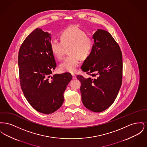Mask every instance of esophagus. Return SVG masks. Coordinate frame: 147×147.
<instances>
[{
    "instance_id": "1",
    "label": "esophagus",
    "mask_w": 147,
    "mask_h": 147,
    "mask_svg": "<svg viewBox=\"0 0 147 147\" xmlns=\"http://www.w3.org/2000/svg\"><path fill=\"white\" fill-rule=\"evenodd\" d=\"M71 75H72V77H73V79H76V76L75 74H72Z\"/></svg>"
}]
</instances>
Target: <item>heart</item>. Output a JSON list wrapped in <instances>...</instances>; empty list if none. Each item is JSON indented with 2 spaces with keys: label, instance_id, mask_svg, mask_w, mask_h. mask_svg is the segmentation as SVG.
<instances>
[{
  "label": "heart",
  "instance_id": "heart-1",
  "mask_svg": "<svg viewBox=\"0 0 147 147\" xmlns=\"http://www.w3.org/2000/svg\"><path fill=\"white\" fill-rule=\"evenodd\" d=\"M61 41L53 40L50 43L51 49L56 58L63 59L66 49L70 56L65 58L59 65L62 71L75 72L80 63V59L84 60L91 54L94 41L90 36H87L83 30L73 25L65 28L60 35Z\"/></svg>",
  "mask_w": 147,
  "mask_h": 147
}]
</instances>
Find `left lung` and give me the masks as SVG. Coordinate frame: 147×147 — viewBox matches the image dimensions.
I'll list each match as a JSON object with an SVG mask.
<instances>
[{"label": "left lung", "instance_id": "1", "mask_svg": "<svg viewBox=\"0 0 147 147\" xmlns=\"http://www.w3.org/2000/svg\"><path fill=\"white\" fill-rule=\"evenodd\" d=\"M91 54L83 62V71L90 78L78 75L84 106L93 112L106 110L115 101L122 85V55L118 43L104 30L93 35Z\"/></svg>", "mask_w": 147, "mask_h": 147}]
</instances>
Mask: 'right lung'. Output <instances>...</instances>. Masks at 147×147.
I'll return each instance as SVG.
<instances>
[{
	"instance_id": "add662e5",
	"label": "right lung",
	"mask_w": 147,
	"mask_h": 147,
	"mask_svg": "<svg viewBox=\"0 0 147 147\" xmlns=\"http://www.w3.org/2000/svg\"><path fill=\"white\" fill-rule=\"evenodd\" d=\"M51 34L36 28L20 47L18 65L22 91L38 112L49 114L63 104V93L72 76L69 73L51 77L57 64L51 49Z\"/></svg>"
}]
</instances>
